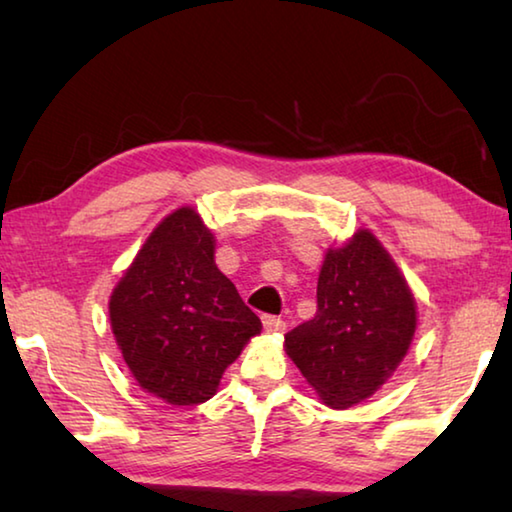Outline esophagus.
Instances as JSON below:
<instances>
[{"label": "esophagus", "instance_id": "esophagus-1", "mask_svg": "<svg viewBox=\"0 0 512 512\" xmlns=\"http://www.w3.org/2000/svg\"><path fill=\"white\" fill-rule=\"evenodd\" d=\"M262 323H264L266 332H284V327H287V325H284V320L277 318V316H264Z\"/></svg>", "mask_w": 512, "mask_h": 512}]
</instances>
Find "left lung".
Here are the masks:
<instances>
[{"mask_svg": "<svg viewBox=\"0 0 512 512\" xmlns=\"http://www.w3.org/2000/svg\"><path fill=\"white\" fill-rule=\"evenodd\" d=\"M316 316L284 336V350L332 409L368 400L411 348L418 311L404 275L370 230L329 248Z\"/></svg>", "mask_w": 512, "mask_h": 512, "instance_id": "left-lung-1", "label": "left lung"}]
</instances>
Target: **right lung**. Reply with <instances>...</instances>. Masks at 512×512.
I'll return each instance as SVG.
<instances>
[{"label":"right lung","mask_w":512,"mask_h":512,"mask_svg":"<svg viewBox=\"0 0 512 512\" xmlns=\"http://www.w3.org/2000/svg\"><path fill=\"white\" fill-rule=\"evenodd\" d=\"M214 235L194 207L155 225L110 293V327L146 393L173 406L207 402L262 320L214 262Z\"/></svg>","instance_id":"1"}]
</instances>
